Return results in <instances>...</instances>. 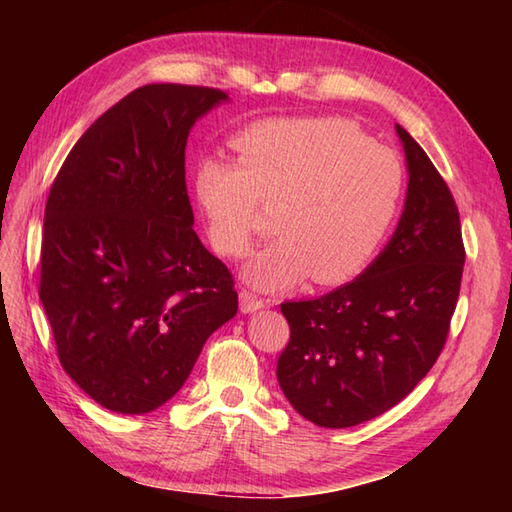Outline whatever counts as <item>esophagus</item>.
<instances>
[{
	"label": "esophagus",
	"mask_w": 512,
	"mask_h": 512,
	"mask_svg": "<svg viewBox=\"0 0 512 512\" xmlns=\"http://www.w3.org/2000/svg\"><path fill=\"white\" fill-rule=\"evenodd\" d=\"M266 303H268V301L259 299L257 295H253V292H248V290H242V292H239V310H242L244 314H250V312L262 310V308L266 306Z\"/></svg>",
	"instance_id": "34e87169"
}]
</instances>
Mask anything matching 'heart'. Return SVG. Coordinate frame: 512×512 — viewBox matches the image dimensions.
<instances>
[{"label": "heart", "mask_w": 512, "mask_h": 512, "mask_svg": "<svg viewBox=\"0 0 512 512\" xmlns=\"http://www.w3.org/2000/svg\"><path fill=\"white\" fill-rule=\"evenodd\" d=\"M237 160L202 158L193 193L211 246L242 257L257 206L275 204L277 237L242 268L246 284L275 292L312 275L332 286L363 273L400 211L405 167L341 118H268L231 138Z\"/></svg>", "instance_id": "b5f03b06"}]
</instances>
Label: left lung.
<instances>
[{"label":"left lung","instance_id":"obj_1","mask_svg":"<svg viewBox=\"0 0 512 512\" xmlns=\"http://www.w3.org/2000/svg\"><path fill=\"white\" fill-rule=\"evenodd\" d=\"M396 134L409 182L387 246L350 284L281 303L290 341L277 363L279 387L317 427H354L411 394L438 361L458 303V206L424 149L400 125Z\"/></svg>","mask_w":512,"mask_h":512}]
</instances>
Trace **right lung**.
<instances>
[{
	"label": "right lung",
	"mask_w": 512,
	"mask_h": 512,
	"mask_svg": "<svg viewBox=\"0 0 512 512\" xmlns=\"http://www.w3.org/2000/svg\"><path fill=\"white\" fill-rule=\"evenodd\" d=\"M226 101L198 85H143L96 118L52 182L39 299L63 369L110 411L165 405L237 314L184 182L191 127Z\"/></svg>",
	"instance_id": "add662e5"
}]
</instances>
